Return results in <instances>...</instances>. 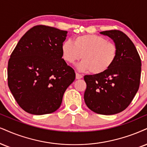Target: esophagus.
Listing matches in <instances>:
<instances>
[{
    "instance_id": "obj_1",
    "label": "esophagus",
    "mask_w": 147,
    "mask_h": 147,
    "mask_svg": "<svg viewBox=\"0 0 147 147\" xmlns=\"http://www.w3.org/2000/svg\"><path fill=\"white\" fill-rule=\"evenodd\" d=\"M82 78V76L81 75V74H79L78 73H76V78L77 80L78 79H81Z\"/></svg>"
}]
</instances>
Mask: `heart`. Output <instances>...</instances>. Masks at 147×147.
Segmentation results:
<instances>
[{"mask_svg": "<svg viewBox=\"0 0 147 147\" xmlns=\"http://www.w3.org/2000/svg\"><path fill=\"white\" fill-rule=\"evenodd\" d=\"M62 57L67 63L73 64L83 60L77 67L81 71L99 74L106 71L115 62L117 48L115 43L96 35L76 37L73 43L66 40L61 45Z\"/></svg>", "mask_w": 147, "mask_h": 147, "instance_id": "1", "label": "heart"}]
</instances>
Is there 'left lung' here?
<instances>
[{
    "instance_id": "left-lung-1",
    "label": "left lung",
    "mask_w": 147,
    "mask_h": 147,
    "mask_svg": "<svg viewBox=\"0 0 147 147\" xmlns=\"http://www.w3.org/2000/svg\"><path fill=\"white\" fill-rule=\"evenodd\" d=\"M113 40L117 48L115 62L106 71L84 76L85 104L97 114L111 115L123 111L140 86L141 60L131 39L118 30L100 32Z\"/></svg>"
}]
</instances>
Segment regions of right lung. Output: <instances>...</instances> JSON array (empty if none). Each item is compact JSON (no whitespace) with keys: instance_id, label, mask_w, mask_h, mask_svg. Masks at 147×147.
<instances>
[{"instance_id":"1","label":"right lung","mask_w":147,"mask_h":147,"mask_svg":"<svg viewBox=\"0 0 147 147\" xmlns=\"http://www.w3.org/2000/svg\"><path fill=\"white\" fill-rule=\"evenodd\" d=\"M67 33L54 27L35 26L22 36L11 54L9 88L28 113L42 115L55 112L76 78L74 70L62 59L61 45Z\"/></svg>"}]
</instances>
